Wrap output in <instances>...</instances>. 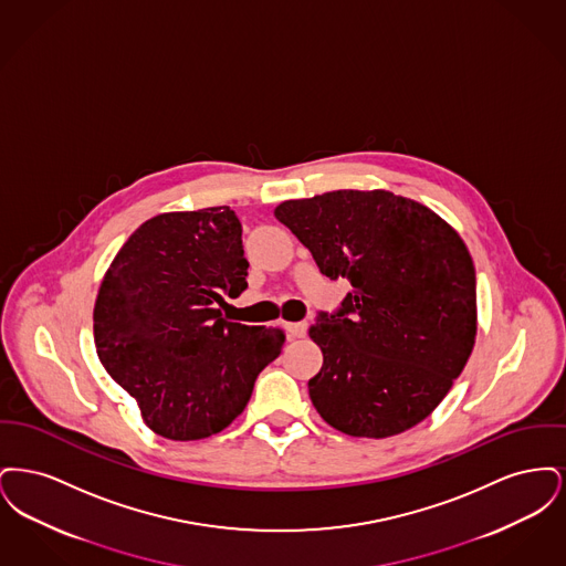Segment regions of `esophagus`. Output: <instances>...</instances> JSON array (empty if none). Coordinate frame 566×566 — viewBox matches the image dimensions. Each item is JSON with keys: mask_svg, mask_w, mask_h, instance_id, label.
Masks as SVG:
<instances>
[{"mask_svg": "<svg viewBox=\"0 0 566 566\" xmlns=\"http://www.w3.org/2000/svg\"><path fill=\"white\" fill-rule=\"evenodd\" d=\"M284 328L291 337H305V333H307V324L305 323H286Z\"/></svg>", "mask_w": 566, "mask_h": 566, "instance_id": "1", "label": "esophagus"}]
</instances>
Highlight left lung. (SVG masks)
I'll return each mask as SVG.
<instances>
[{
	"instance_id": "1",
	"label": "left lung",
	"mask_w": 566,
	"mask_h": 566,
	"mask_svg": "<svg viewBox=\"0 0 566 566\" xmlns=\"http://www.w3.org/2000/svg\"><path fill=\"white\" fill-rule=\"evenodd\" d=\"M273 214L326 277L352 284L310 326L324 360L307 388L324 422L384 439L431 416L478 333L475 268L457 231L390 190H333Z\"/></svg>"
}]
</instances>
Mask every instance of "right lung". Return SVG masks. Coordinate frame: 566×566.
<instances>
[{"label":"right lung","mask_w":566,"mask_h":566,"mask_svg":"<svg viewBox=\"0 0 566 566\" xmlns=\"http://www.w3.org/2000/svg\"><path fill=\"white\" fill-rule=\"evenodd\" d=\"M245 275L229 206L155 216L114 256L93 310L95 346L150 431L195 441L227 429L280 356L282 328L220 314L248 289Z\"/></svg>","instance_id":"obj_1"}]
</instances>
